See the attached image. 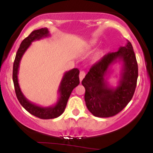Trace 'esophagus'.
<instances>
[{
  "instance_id": "1",
  "label": "esophagus",
  "mask_w": 153,
  "mask_h": 153,
  "mask_svg": "<svg viewBox=\"0 0 153 153\" xmlns=\"http://www.w3.org/2000/svg\"><path fill=\"white\" fill-rule=\"evenodd\" d=\"M85 76V73L84 71H80V75H79V78H80V80L82 81V79L84 78V77Z\"/></svg>"
}]
</instances>
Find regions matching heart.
I'll return each instance as SVG.
<instances>
[{
    "mask_svg": "<svg viewBox=\"0 0 153 153\" xmlns=\"http://www.w3.org/2000/svg\"><path fill=\"white\" fill-rule=\"evenodd\" d=\"M96 44V41L95 39H91L90 42H89V45H92V46H94Z\"/></svg>",
    "mask_w": 153,
    "mask_h": 153,
    "instance_id": "1",
    "label": "heart"
}]
</instances>
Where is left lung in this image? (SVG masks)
<instances>
[{"label":"left lung","mask_w":153,"mask_h":153,"mask_svg":"<svg viewBox=\"0 0 153 153\" xmlns=\"http://www.w3.org/2000/svg\"><path fill=\"white\" fill-rule=\"evenodd\" d=\"M122 63L120 77L116 87L108 81L111 66ZM138 66L131 44L120 47L117 52L106 54L91 67L82 80L85 87V101L95 117H110L120 112L132 99L137 85Z\"/></svg>","instance_id":"1"}]
</instances>
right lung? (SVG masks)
<instances>
[{
    "label": "right lung",
    "instance_id": "obj_1",
    "mask_svg": "<svg viewBox=\"0 0 153 153\" xmlns=\"http://www.w3.org/2000/svg\"><path fill=\"white\" fill-rule=\"evenodd\" d=\"M50 31L47 28H42L40 29L33 31L26 39H24L21 43L16 54L15 60L13 62V81L14 85L15 92L16 97L19 103L24 107L28 112L31 114L43 119H50L57 118L64 112L68 103V99L71 96L72 91L75 87L78 86L80 83L79 80V71L77 68H73L69 71H67L64 73L62 80L58 88L59 97L57 101L54 105L50 106H41L31 102L28 100L23 94L20 86H19L18 74L19 65H20L21 59L23 55L30 47L31 43L36 40L42 39L50 36Z\"/></svg>",
    "mask_w": 153,
    "mask_h": 153
}]
</instances>
